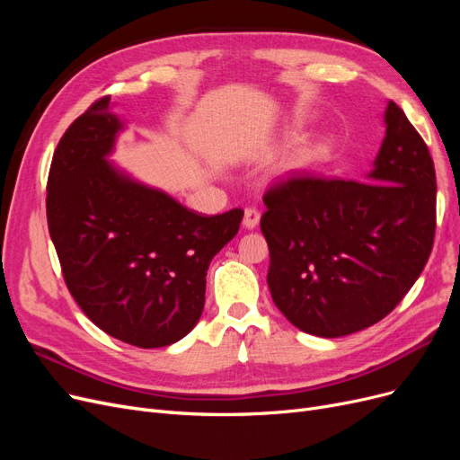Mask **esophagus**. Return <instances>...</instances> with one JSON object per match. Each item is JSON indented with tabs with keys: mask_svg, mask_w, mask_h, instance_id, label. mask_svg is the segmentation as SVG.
<instances>
[{
	"mask_svg": "<svg viewBox=\"0 0 460 460\" xmlns=\"http://www.w3.org/2000/svg\"><path fill=\"white\" fill-rule=\"evenodd\" d=\"M259 220H261V213L257 211V208H245V215H243V228L245 230L257 228Z\"/></svg>",
	"mask_w": 460,
	"mask_h": 460,
	"instance_id": "obj_1",
	"label": "esophagus"
}]
</instances>
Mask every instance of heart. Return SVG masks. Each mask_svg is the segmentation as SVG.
Wrapping results in <instances>:
<instances>
[{
	"mask_svg": "<svg viewBox=\"0 0 460 460\" xmlns=\"http://www.w3.org/2000/svg\"><path fill=\"white\" fill-rule=\"evenodd\" d=\"M328 153H330V140H328V137H323V140H318L314 146L299 149L289 159H286L282 163V171H286V172L299 171V169H303V166L324 159Z\"/></svg>",
	"mask_w": 460,
	"mask_h": 460,
	"instance_id": "1",
	"label": "heart"
}]
</instances>
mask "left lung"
Listing matches in <instances>:
<instances>
[{
	"mask_svg": "<svg viewBox=\"0 0 460 460\" xmlns=\"http://www.w3.org/2000/svg\"><path fill=\"white\" fill-rule=\"evenodd\" d=\"M365 182L291 178L267 191L272 301L320 338L365 330L392 313L424 270L436 232L429 151L394 102Z\"/></svg>",
	"mask_w": 460,
	"mask_h": 460,
	"instance_id": "1",
	"label": "left lung"
}]
</instances>
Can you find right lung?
Wrapping results in <instances>:
<instances>
[{"instance_id": "right-lung-1", "label": "right lung", "mask_w": 460, "mask_h": 460, "mask_svg": "<svg viewBox=\"0 0 460 460\" xmlns=\"http://www.w3.org/2000/svg\"><path fill=\"white\" fill-rule=\"evenodd\" d=\"M111 107L95 102L55 149L48 226L78 307L109 336L153 349L199 323L208 264L243 211L198 215L111 163L127 127Z\"/></svg>"}]
</instances>
